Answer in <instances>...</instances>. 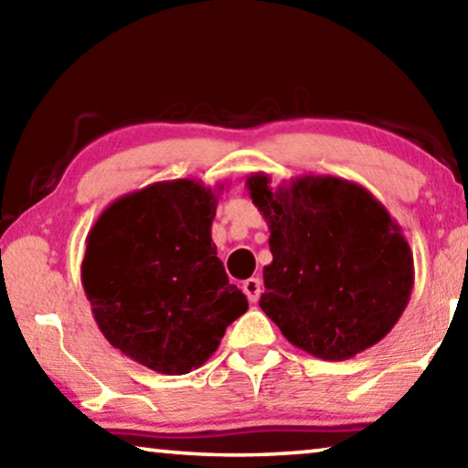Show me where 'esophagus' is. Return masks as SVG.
<instances>
[{"label":"esophagus","mask_w":468,"mask_h":468,"mask_svg":"<svg viewBox=\"0 0 468 468\" xmlns=\"http://www.w3.org/2000/svg\"><path fill=\"white\" fill-rule=\"evenodd\" d=\"M243 292H246L250 302H258V298H261V293H262V281L258 277L246 279L243 281Z\"/></svg>","instance_id":"34e87169"}]
</instances>
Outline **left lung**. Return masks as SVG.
Returning <instances> with one entry per match:
<instances>
[{"label":"left lung","instance_id":"obj_1","mask_svg":"<svg viewBox=\"0 0 468 468\" xmlns=\"http://www.w3.org/2000/svg\"><path fill=\"white\" fill-rule=\"evenodd\" d=\"M246 187L271 231L261 308L289 344L347 360L394 329L410 302L414 261L402 227L362 185L302 175Z\"/></svg>","mask_w":468,"mask_h":468}]
</instances>
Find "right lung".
<instances>
[{
  "mask_svg": "<svg viewBox=\"0 0 468 468\" xmlns=\"http://www.w3.org/2000/svg\"><path fill=\"white\" fill-rule=\"evenodd\" d=\"M225 185L152 183L114 199L87 235L80 281L116 350L162 375H185L217 352L248 310L212 241Z\"/></svg>",
  "mask_w": 468,
  "mask_h": 468,
  "instance_id": "add662e5",
  "label": "right lung"
}]
</instances>
